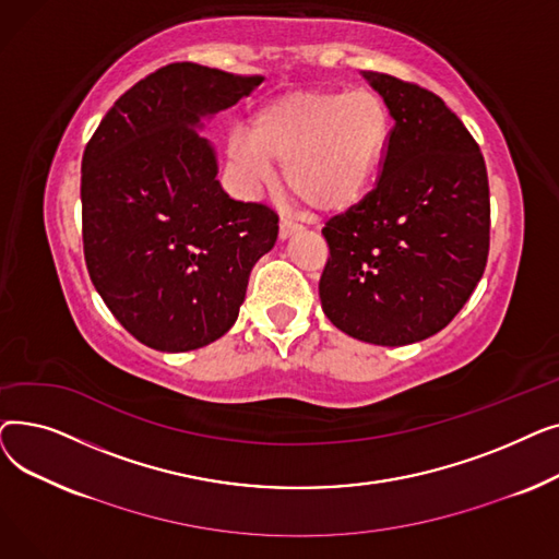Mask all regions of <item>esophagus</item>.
Here are the masks:
<instances>
[{"label": "esophagus", "instance_id": "1", "mask_svg": "<svg viewBox=\"0 0 559 559\" xmlns=\"http://www.w3.org/2000/svg\"><path fill=\"white\" fill-rule=\"evenodd\" d=\"M301 226L297 224V222H292V219H287V217H281V224H278V235H281V240H285V238H289L292 233H297Z\"/></svg>", "mask_w": 559, "mask_h": 559}]
</instances>
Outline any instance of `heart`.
<instances>
[{
  "label": "heart",
  "mask_w": 559,
  "mask_h": 559,
  "mask_svg": "<svg viewBox=\"0 0 559 559\" xmlns=\"http://www.w3.org/2000/svg\"><path fill=\"white\" fill-rule=\"evenodd\" d=\"M392 135V108L373 91H297L262 104L228 150L260 181L285 167L287 190L314 215L335 217L369 194Z\"/></svg>",
  "instance_id": "heart-1"
}]
</instances>
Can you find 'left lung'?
Returning <instances> with one entry per match:
<instances>
[{
	"instance_id": "8db88e82",
	"label": "left lung",
	"mask_w": 559,
	"mask_h": 559,
	"mask_svg": "<svg viewBox=\"0 0 559 559\" xmlns=\"http://www.w3.org/2000/svg\"><path fill=\"white\" fill-rule=\"evenodd\" d=\"M394 117L376 188L321 228L319 299L346 335L403 346L451 324L489 255V183L480 146L426 87L362 72Z\"/></svg>"
}]
</instances>
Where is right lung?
I'll use <instances>...</instances> for the list:
<instances>
[{
  "mask_svg": "<svg viewBox=\"0 0 559 559\" xmlns=\"http://www.w3.org/2000/svg\"><path fill=\"white\" fill-rule=\"evenodd\" d=\"M262 76L171 63L112 104L81 163L87 274L142 344L181 354L238 319L251 267L278 238L264 203L230 199L201 117L238 104Z\"/></svg>",
  "mask_w": 559,
  "mask_h": 559,
  "instance_id": "add662e5",
  "label": "right lung"
}]
</instances>
